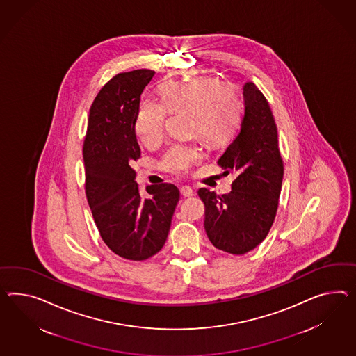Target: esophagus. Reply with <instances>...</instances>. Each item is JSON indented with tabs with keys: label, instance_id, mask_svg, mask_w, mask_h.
<instances>
[{
	"label": "esophagus",
	"instance_id": "esophagus-1",
	"mask_svg": "<svg viewBox=\"0 0 356 356\" xmlns=\"http://www.w3.org/2000/svg\"><path fill=\"white\" fill-rule=\"evenodd\" d=\"M181 193H182L184 197H191V196L195 195V192H193L190 186H183L182 188H181Z\"/></svg>",
	"mask_w": 356,
	"mask_h": 356
}]
</instances>
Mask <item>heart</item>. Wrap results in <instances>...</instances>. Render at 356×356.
I'll use <instances>...</instances> for the list:
<instances>
[{
	"label": "heart",
	"mask_w": 356,
	"mask_h": 356,
	"mask_svg": "<svg viewBox=\"0 0 356 356\" xmlns=\"http://www.w3.org/2000/svg\"><path fill=\"white\" fill-rule=\"evenodd\" d=\"M244 103L234 86H225L213 77L200 76L188 81H172L161 88V102L147 98L140 103L136 133L147 147L164 139L169 112H192L191 133L211 145H219L236 128ZM197 145L175 143L166 149L160 165L168 173L186 174L202 160Z\"/></svg>",
	"instance_id": "obj_1"
}]
</instances>
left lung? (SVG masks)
<instances>
[{
  "instance_id": "obj_1",
  "label": "left lung",
  "mask_w": 356,
  "mask_h": 356,
  "mask_svg": "<svg viewBox=\"0 0 356 356\" xmlns=\"http://www.w3.org/2000/svg\"><path fill=\"white\" fill-rule=\"evenodd\" d=\"M245 110L235 139L218 165L235 174L231 192L219 196L200 188L205 205L204 227L210 243L241 255L264 241L274 223L283 183V159L270 104L253 82L244 85Z\"/></svg>"
}]
</instances>
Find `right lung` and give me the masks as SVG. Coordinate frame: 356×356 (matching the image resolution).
Wrapping results in <instances>:
<instances>
[{"instance_id":"add662e5","label":"right lung","mask_w":356,"mask_h":356,"mask_svg":"<svg viewBox=\"0 0 356 356\" xmlns=\"http://www.w3.org/2000/svg\"><path fill=\"white\" fill-rule=\"evenodd\" d=\"M155 71L113 76L89 111L82 147L85 193L102 240L115 254L145 261L159 253L170 229L179 191L172 183L148 186L140 195L131 168L140 157L136 134L140 94Z\"/></svg>"}]
</instances>
